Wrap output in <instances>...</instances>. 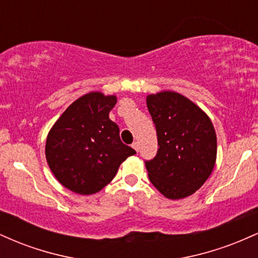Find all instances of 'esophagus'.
Wrapping results in <instances>:
<instances>
[{
	"label": "esophagus",
	"mask_w": 258,
	"mask_h": 258,
	"mask_svg": "<svg viewBox=\"0 0 258 258\" xmlns=\"http://www.w3.org/2000/svg\"><path fill=\"white\" fill-rule=\"evenodd\" d=\"M132 148L136 150V152H138V150H139V142H133Z\"/></svg>",
	"instance_id": "obj_1"
}]
</instances>
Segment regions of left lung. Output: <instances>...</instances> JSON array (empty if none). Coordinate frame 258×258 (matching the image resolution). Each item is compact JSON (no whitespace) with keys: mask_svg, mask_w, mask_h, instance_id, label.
Here are the masks:
<instances>
[{"mask_svg":"<svg viewBox=\"0 0 258 258\" xmlns=\"http://www.w3.org/2000/svg\"><path fill=\"white\" fill-rule=\"evenodd\" d=\"M158 135V153L146 161L150 182L167 199H183L206 182L215 167L217 137L203 109L173 91L147 96Z\"/></svg>","mask_w":258,"mask_h":258,"instance_id":"left-lung-1","label":"left lung"}]
</instances>
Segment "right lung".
Listing matches in <instances>:
<instances>
[{"instance_id":"1","label":"right lung","mask_w":258,"mask_h":258,"mask_svg":"<svg viewBox=\"0 0 258 258\" xmlns=\"http://www.w3.org/2000/svg\"><path fill=\"white\" fill-rule=\"evenodd\" d=\"M116 100V96L90 92L68 106L49 130L47 164L58 182L74 193H98L136 154L121 142L119 126L109 119Z\"/></svg>"}]
</instances>
